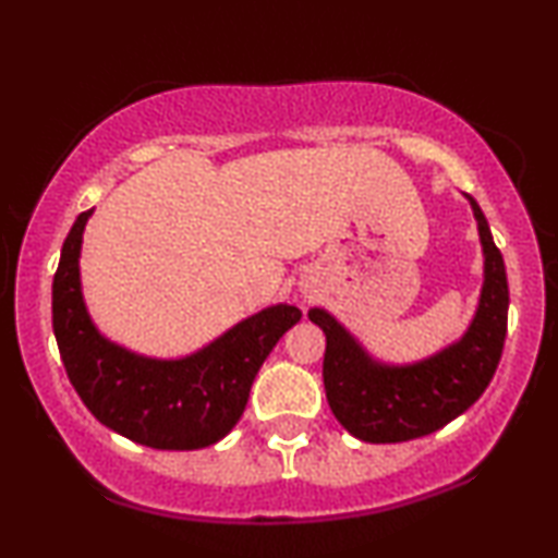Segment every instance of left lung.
I'll return each instance as SVG.
<instances>
[{"label": "left lung", "mask_w": 558, "mask_h": 558, "mask_svg": "<svg viewBox=\"0 0 558 558\" xmlns=\"http://www.w3.org/2000/svg\"><path fill=\"white\" fill-rule=\"evenodd\" d=\"M485 256V281L468 332L437 355L411 365L373 361L325 310L310 319L325 332L327 403L345 429L371 445L409 441L441 429L475 403L495 376L508 330V279L490 226L468 195Z\"/></svg>", "instance_id": "obj_1"}]
</instances>
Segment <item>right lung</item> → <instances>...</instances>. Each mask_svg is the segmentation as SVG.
Returning <instances> with one entry per match:
<instances>
[{
    "label": "right lung",
    "instance_id": "1",
    "mask_svg": "<svg viewBox=\"0 0 558 558\" xmlns=\"http://www.w3.org/2000/svg\"><path fill=\"white\" fill-rule=\"evenodd\" d=\"M90 213L75 218L52 279V332L68 378L98 422L136 445H216L241 418L258 368L302 312L274 304L178 361L136 355L106 340L83 302L78 256Z\"/></svg>",
    "mask_w": 558,
    "mask_h": 558
}]
</instances>
